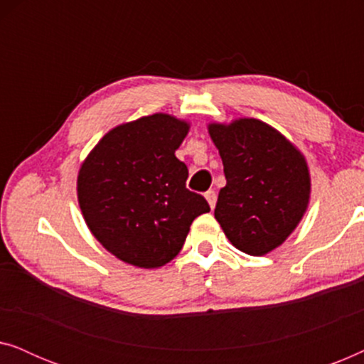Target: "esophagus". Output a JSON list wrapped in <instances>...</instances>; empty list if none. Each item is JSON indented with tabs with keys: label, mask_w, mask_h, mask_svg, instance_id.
Wrapping results in <instances>:
<instances>
[{
	"label": "esophagus",
	"mask_w": 364,
	"mask_h": 364,
	"mask_svg": "<svg viewBox=\"0 0 364 364\" xmlns=\"http://www.w3.org/2000/svg\"><path fill=\"white\" fill-rule=\"evenodd\" d=\"M205 198H207V202H208V205H210V208L215 207V203H217V193H215V191H207L205 192Z\"/></svg>",
	"instance_id": "1"
}]
</instances>
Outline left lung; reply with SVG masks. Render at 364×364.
I'll list each match as a JSON object with an SVG mask.
<instances>
[{"mask_svg":"<svg viewBox=\"0 0 364 364\" xmlns=\"http://www.w3.org/2000/svg\"><path fill=\"white\" fill-rule=\"evenodd\" d=\"M208 134L227 178L218 192L217 222L238 250L265 255L287 240L306 210L310 173L305 157L258 119L210 124Z\"/></svg>","mask_w":364,"mask_h":364,"instance_id":"left-lung-1","label":"left lung"}]
</instances>
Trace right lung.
Masks as SVG:
<instances>
[{"instance_id":"add662e5","label":"right lung","mask_w":364,"mask_h":364,"mask_svg":"<svg viewBox=\"0 0 364 364\" xmlns=\"http://www.w3.org/2000/svg\"><path fill=\"white\" fill-rule=\"evenodd\" d=\"M188 124L152 114L114 127L84 161L77 198L89 230L119 260L166 265L181 252L193 218L210 210L186 187L176 151Z\"/></svg>"}]
</instances>
